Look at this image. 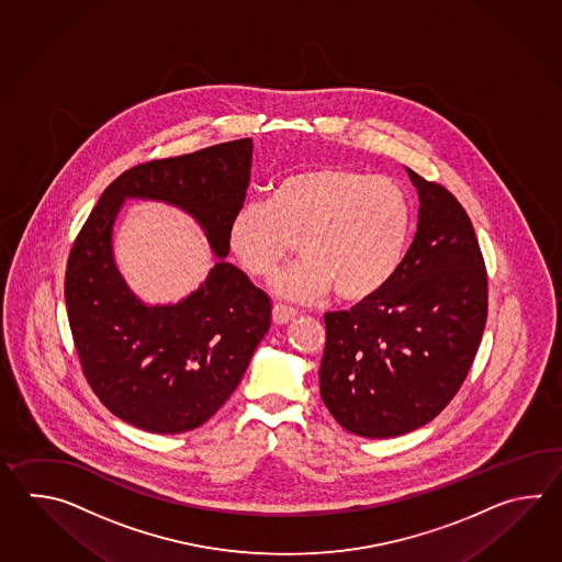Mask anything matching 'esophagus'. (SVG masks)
<instances>
[{
    "instance_id": "34e87169",
    "label": "esophagus",
    "mask_w": 562,
    "mask_h": 562,
    "mask_svg": "<svg viewBox=\"0 0 562 562\" xmlns=\"http://www.w3.org/2000/svg\"><path fill=\"white\" fill-rule=\"evenodd\" d=\"M297 317V310L293 307H286V305H273V322L277 325H285Z\"/></svg>"
}]
</instances>
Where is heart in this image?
Wrapping results in <instances>:
<instances>
[{
  "instance_id": "obj_1",
  "label": "heart",
  "mask_w": 562,
  "mask_h": 562,
  "mask_svg": "<svg viewBox=\"0 0 562 562\" xmlns=\"http://www.w3.org/2000/svg\"><path fill=\"white\" fill-rule=\"evenodd\" d=\"M407 192L387 177L317 167L279 180L269 201L240 204L228 223V251L249 277L273 276L295 249L303 257L273 279L277 297L310 303L331 289L339 301L378 295L406 257Z\"/></svg>"
}]
</instances>
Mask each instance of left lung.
I'll list each match as a JSON object with an SVG mask.
<instances>
[{
  "mask_svg": "<svg viewBox=\"0 0 562 562\" xmlns=\"http://www.w3.org/2000/svg\"><path fill=\"white\" fill-rule=\"evenodd\" d=\"M406 170L419 211L404 261L378 295L325 313L322 400L363 438L436 418L467 380L488 315V277L464 206Z\"/></svg>",
  "mask_w": 562,
  "mask_h": 562,
  "instance_id": "obj_1",
  "label": "left lung"
}]
</instances>
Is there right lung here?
<instances>
[{
	"mask_svg": "<svg viewBox=\"0 0 562 562\" xmlns=\"http://www.w3.org/2000/svg\"><path fill=\"white\" fill-rule=\"evenodd\" d=\"M252 140L150 160L122 172L74 240L64 297L86 380L140 430L180 434L216 414L271 327V301L227 263V231L251 179ZM126 198L191 214L220 257L205 283L170 306H146L119 276L111 233Z\"/></svg>",
	"mask_w": 562,
	"mask_h": 562,
	"instance_id": "right-lung-1",
	"label": "right lung"
}]
</instances>
